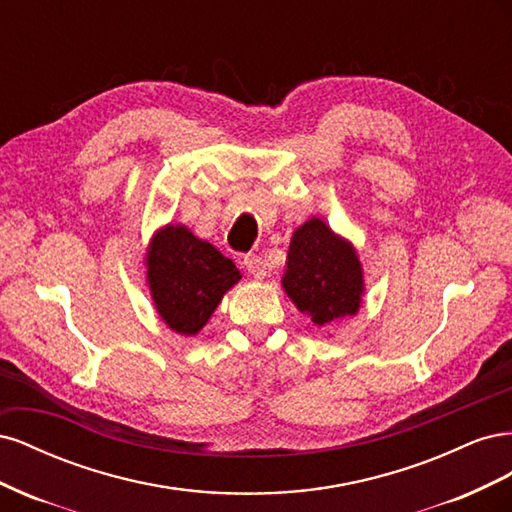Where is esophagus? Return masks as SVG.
I'll return each instance as SVG.
<instances>
[{
	"mask_svg": "<svg viewBox=\"0 0 512 512\" xmlns=\"http://www.w3.org/2000/svg\"><path fill=\"white\" fill-rule=\"evenodd\" d=\"M243 267H245V271L250 273L252 277H256V280H265L267 277V262L262 260L260 256H256V254H250V256H245L243 258Z\"/></svg>",
	"mask_w": 512,
	"mask_h": 512,
	"instance_id": "34e87169",
	"label": "esophagus"
}]
</instances>
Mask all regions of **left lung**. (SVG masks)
I'll return each mask as SVG.
<instances>
[{"label": "left lung", "instance_id": "left-lung-1", "mask_svg": "<svg viewBox=\"0 0 512 512\" xmlns=\"http://www.w3.org/2000/svg\"><path fill=\"white\" fill-rule=\"evenodd\" d=\"M282 288L318 327L354 316L365 294L359 252L327 222L309 218L292 232Z\"/></svg>", "mask_w": 512, "mask_h": 512}]
</instances>
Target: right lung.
I'll list each match as a JSON object with an SVG mask.
<instances>
[{"mask_svg":"<svg viewBox=\"0 0 512 512\" xmlns=\"http://www.w3.org/2000/svg\"><path fill=\"white\" fill-rule=\"evenodd\" d=\"M153 305L170 331L194 337L213 316L224 294L241 280L235 262L183 224L153 232L145 254Z\"/></svg>","mask_w":512,"mask_h":512,"instance_id":"obj_1","label":"right lung"}]
</instances>
